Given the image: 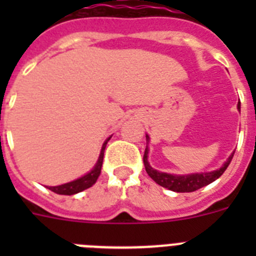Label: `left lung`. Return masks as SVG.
Instances as JSON below:
<instances>
[{
  "label": "left lung",
  "mask_w": 256,
  "mask_h": 256,
  "mask_svg": "<svg viewBox=\"0 0 256 256\" xmlns=\"http://www.w3.org/2000/svg\"><path fill=\"white\" fill-rule=\"evenodd\" d=\"M240 106L241 105L238 102V105H237L238 110ZM146 141H148V144L150 141V137L148 134H146ZM234 152L230 154V156L227 159V162L223 164V166H220V168L214 172H209V173H194L187 174V176H177V174L162 173V172L151 168L148 162V146H146V150H144V164L148 176L162 187H165V188H168L174 192H194L196 190L201 188V187L208 186V184H210V183L214 182L216 180H218L222 174L224 173L226 169L228 168L230 160L234 158Z\"/></svg>",
  "instance_id": "obj_1"
}]
</instances>
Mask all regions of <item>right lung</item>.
Here are the masks:
<instances>
[{"mask_svg": "<svg viewBox=\"0 0 256 256\" xmlns=\"http://www.w3.org/2000/svg\"><path fill=\"white\" fill-rule=\"evenodd\" d=\"M110 140L108 137V140L105 141V144H102V148H101L100 156H98V160H97L96 165H94V168L92 169L90 173H87L83 177L78 178V180H73V182L65 183V184H60V186H55V187H48L52 192H55V194H58V195H74V194H78V192H82L84 190L90 188L91 186H94V183H96L97 178L100 176L101 173V166H102V162H104V151H105L106 144Z\"/></svg>", "mask_w": 256, "mask_h": 256, "instance_id": "add662e5", "label": "right lung"}]
</instances>
